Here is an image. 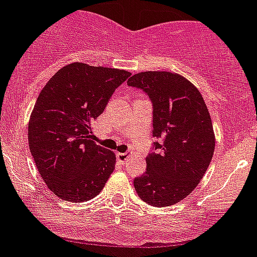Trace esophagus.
<instances>
[{"label":"esophagus","instance_id":"esophagus-1","mask_svg":"<svg viewBox=\"0 0 257 257\" xmlns=\"http://www.w3.org/2000/svg\"><path fill=\"white\" fill-rule=\"evenodd\" d=\"M116 156H117V159H119L120 162H122V163L128 159V155H126L125 153H117V154H116Z\"/></svg>","mask_w":257,"mask_h":257}]
</instances>
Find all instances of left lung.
Listing matches in <instances>:
<instances>
[{
	"mask_svg": "<svg viewBox=\"0 0 257 257\" xmlns=\"http://www.w3.org/2000/svg\"><path fill=\"white\" fill-rule=\"evenodd\" d=\"M128 85L150 98L156 138L135 189L150 206H172L190 195L212 160L215 135L208 108L199 90L177 73L141 72Z\"/></svg>",
	"mask_w": 257,
	"mask_h": 257,
	"instance_id": "left-lung-1",
	"label": "left lung"
}]
</instances>
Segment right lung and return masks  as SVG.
<instances>
[{
  "label": "right lung",
  "mask_w": 257,
  "mask_h": 257,
  "mask_svg": "<svg viewBox=\"0 0 257 257\" xmlns=\"http://www.w3.org/2000/svg\"><path fill=\"white\" fill-rule=\"evenodd\" d=\"M129 76L128 71L76 62L58 71L40 93L28 144L42 180L61 199L94 198L115 169V154L93 141L91 122Z\"/></svg>",
  "instance_id": "add662e5"
}]
</instances>
